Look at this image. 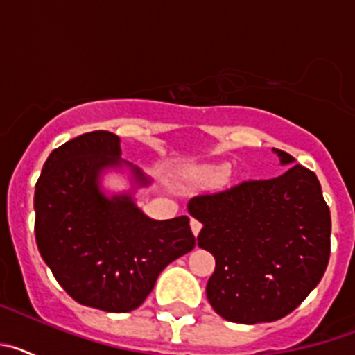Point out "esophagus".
<instances>
[{
    "instance_id": "1",
    "label": "esophagus",
    "mask_w": 355,
    "mask_h": 355,
    "mask_svg": "<svg viewBox=\"0 0 355 355\" xmlns=\"http://www.w3.org/2000/svg\"><path fill=\"white\" fill-rule=\"evenodd\" d=\"M190 227H192V233L197 236L200 231V227H202V224H200L199 220H196V218H192V220H190Z\"/></svg>"
}]
</instances>
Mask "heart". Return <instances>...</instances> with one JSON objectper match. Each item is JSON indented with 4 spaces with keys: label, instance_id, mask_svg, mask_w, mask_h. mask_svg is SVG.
Returning <instances> with one entry per match:
<instances>
[{
    "label": "heart",
    "instance_id": "obj_1",
    "mask_svg": "<svg viewBox=\"0 0 355 355\" xmlns=\"http://www.w3.org/2000/svg\"><path fill=\"white\" fill-rule=\"evenodd\" d=\"M227 172L229 171L225 165H215V167H206L200 168V171L192 172V174H190V180L202 184H215L220 183L225 175H227Z\"/></svg>",
    "mask_w": 355,
    "mask_h": 355
}]
</instances>
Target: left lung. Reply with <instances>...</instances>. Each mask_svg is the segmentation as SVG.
Instances as JSON below:
<instances>
[{
    "instance_id": "obj_1",
    "label": "left lung",
    "mask_w": 355,
    "mask_h": 355,
    "mask_svg": "<svg viewBox=\"0 0 355 355\" xmlns=\"http://www.w3.org/2000/svg\"><path fill=\"white\" fill-rule=\"evenodd\" d=\"M281 165L295 158L274 149ZM197 241L216 266L206 297L234 324L275 322L320 283L331 254V211L315 172L290 165L274 180L243 181L190 199Z\"/></svg>"
}]
</instances>
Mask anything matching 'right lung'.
<instances>
[{
  "label": "right lung",
  "mask_w": 355,
  "mask_h": 355,
  "mask_svg": "<svg viewBox=\"0 0 355 355\" xmlns=\"http://www.w3.org/2000/svg\"><path fill=\"white\" fill-rule=\"evenodd\" d=\"M128 168L132 192L108 196L106 170ZM150 180L121 158V139L90 131L55 149L35 184V240L62 288L106 313L133 311L168 263L196 247L187 215L149 218L133 199Z\"/></svg>",
  "instance_id": "right-lung-1"
}]
</instances>
